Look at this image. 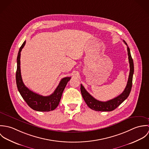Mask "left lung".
<instances>
[{"label": "left lung", "instance_id": "left-lung-1", "mask_svg": "<svg viewBox=\"0 0 149 149\" xmlns=\"http://www.w3.org/2000/svg\"><path fill=\"white\" fill-rule=\"evenodd\" d=\"M123 42L127 46L128 56V61L130 64V73L128 79L127 84L123 91V92L119 95L118 96L109 100L107 102H101L96 100L93 96H92L86 90L85 88L81 84V92L84 101L90 108L96 111H111L116 109L118 107L120 106L129 96L132 84V77L134 74V63L133 60L131 57L130 53V48L128 46L127 43L124 40Z\"/></svg>", "mask_w": 149, "mask_h": 149}]
</instances>
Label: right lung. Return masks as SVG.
Instances as JSON below:
<instances>
[{
  "mask_svg": "<svg viewBox=\"0 0 149 149\" xmlns=\"http://www.w3.org/2000/svg\"><path fill=\"white\" fill-rule=\"evenodd\" d=\"M25 43L26 41L22 45L17 57L16 83L18 91L28 106L33 109L42 112L53 111L58 106L64 89L71 77L62 79L54 92L49 96H43L30 91L23 83L21 73V52Z\"/></svg>",
  "mask_w": 149,
  "mask_h": 149,
  "instance_id": "right-lung-1",
  "label": "right lung"
}]
</instances>
